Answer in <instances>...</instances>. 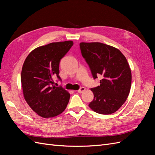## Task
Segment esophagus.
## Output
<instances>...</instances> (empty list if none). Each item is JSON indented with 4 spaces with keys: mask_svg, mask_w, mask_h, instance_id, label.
<instances>
[{
    "mask_svg": "<svg viewBox=\"0 0 155 155\" xmlns=\"http://www.w3.org/2000/svg\"><path fill=\"white\" fill-rule=\"evenodd\" d=\"M85 91V87H81L78 91V93H83Z\"/></svg>",
    "mask_w": 155,
    "mask_h": 155,
    "instance_id": "1",
    "label": "esophagus"
}]
</instances>
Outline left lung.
I'll return each instance as SVG.
<instances>
[{
    "label": "left lung",
    "mask_w": 155,
    "mask_h": 155,
    "mask_svg": "<svg viewBox=\"0 0 155 155\" xmlns=\"http://www.w3.org/2000/svg\"><path fill=\"white\" fill-rule=\"evenodd\" d=\"M79 46L94 79L102 78L100 85L91 89L94 99L89 107L98 114L114 113L130 92L132 76L127 59L118 49L104 43H81Z\"/></svg>",
    "instance_id": "8db88e82"
}]
</instances>
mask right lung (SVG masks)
Here are the masks:
<instances>
[{"instance_id":"add662e5","label":"right lung","mask_w":155,"mask_h":155,"mask_svg":"<svg viewBox=\"0 0 155 155\" xmlns=\"http://www.w3.org/2000/svg\"><path fill=\"white\" fill-rule=\"evenodd\" d=\"M73 41L51 43L32 50L26 58L21 72L25 99L31 109L43 118H52L66 109L70 94L62 87H55L53 80H61L59 63Z\"/></svg>"}]
</instances>
